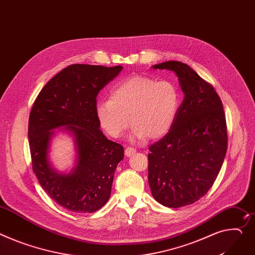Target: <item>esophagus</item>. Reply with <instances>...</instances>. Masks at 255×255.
I'll use <instances>...</instances> for the list:
<instances>
[{
	"mask_svg": "<svg viewBox=\"0 0 255 255\" xmlns=\"http://www.w3.org/2000/svg\"><path fill=\"white\" fill-rule=\"evenodd\" d=\"M134 152H135V149H133L132 147H127L125 150V154L126 156H128V157H129V156L132 155Z\"/></svg>",
	"mask_w": 255,
	"mask_h": 255,
	"instance_id": "1",
	"label": "esophagus"
}]
</instances>
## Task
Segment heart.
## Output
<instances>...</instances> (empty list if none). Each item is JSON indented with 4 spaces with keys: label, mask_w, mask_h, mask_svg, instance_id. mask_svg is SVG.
<instances>
[{
    "label": "heart",
    "mask_w": 255,
    "mask_h": 255,
    "mask_svg": "<svg viewBox=\"0 0 255 255\" xmlns=\"http://www.w3.org/2000/svg\"><path fill=\"white\" fill-rule=\"evenodd\" d=\"M180 104V92L171 82L134 75L116 85L109 100L97 103L96 116L111 138L122 136L131 119L136 139L156 140L170 129Z\"/></svg>",
    "instance_id": "1"
}]
</instances>
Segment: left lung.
I'll list each match as a JSON object with an SVG mask.
<instances>
[{"label":"left lung","instance_id":"1","mask_svg":"<svg viewBox=\"0 0 255 255\" xmlns=\"http://www.w3.org/2000/svg\"><path fill=\"white\" fill-rule=\"evenodd\" d=\"M153 68L177 74L185 96L169 131L148 154L152 196L178 208L198 201L217 179L228 147L226 115L213 87L189 65L166 61Z\"/></svg>","mask_w":255,"mask_h":255}]
</instances>
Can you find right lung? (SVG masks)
I'll list each match as a JSON object with an SVG mask.
<instances>
[{
    "label": "right lung",
    "mask_w": 255,
    "mask_h": 255,
    "mask_svg": "<svg viewBox=\"0 0 255 255\" xmlns=\"http://www.w3.org/2000/svg\"><path fill=\"white\" fill-rule=\"evenodd\" d=\"M123 66L72 64L62 69L37 95L29 114L28 142L32 170L50 197L67 210L90 213L110 198L114 171L124 147L108 140L96 116V98ZM74 136L77 166L69 174L50 166L47 154L53 129Z\"/></svg>",
    "instance_id": "1"
}]
</instances>
